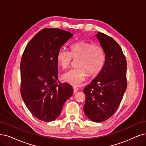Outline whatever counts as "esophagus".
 I'll use <instances>...</instances> for the list:
<instances>
[{
    "label": "esophagus",
    "instance_id": "34e87169",
    "mask_svg": "<svg viewBox=\"0 0 146 146\" xmlns=\"http://www.w3.org/2000/svg\"><path fill=\"white\" fill-rule=\"evenodd\" d=\"M73 90H74V93H76L78 90V88L76 87H73Z\"/></svg>",
    "mask_w": 146,
    "mask_h": 146
}]
</instances>
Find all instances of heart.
Masks as SVG:
<instances>
[{"instance_id":"1","label":"heart","mask_w":146,"mask_h":146,"mask_svg":"<svg viewBox=\"0 0 146 146\" xmlns=\"http://www.w3.org/2000/svg\"><path fill=\"white\" fill-rule=\"evenodd\" d=\"M70 52L60 48L57 51L56 60L63 68H68L74 59H78V68L70 70L62 75L65 82L78 86L88 77V72L92 75L100 73L106 62V54L101 46L95 45L92 42L80 40L69 46Z\"/></svg>"}]
</instances>
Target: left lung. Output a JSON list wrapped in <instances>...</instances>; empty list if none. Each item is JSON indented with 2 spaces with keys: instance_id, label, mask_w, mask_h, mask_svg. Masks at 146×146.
<instances>
[{
  "instance_id": "left-lung-1",
  "label": "left lung",
  "mask_w": 146,
  "mask_h": 146,
  "mask_svg": "<svg viewBox=\"0 0 146 146\" xmlns=\"http://www.w3.org/2000/svg\"><path fill=\"white\" fill-rule=\"evenodd\" d=\"M106 54L102 71L84 89V112L90 120L102 122L110 118L118 108L127 87L126 58L120 45L101 32L95 35Z\"/></svg>"
}]
</instances>
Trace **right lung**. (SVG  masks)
Segmentation results:
<instances>
[{
  "label": "right lung",
  "mask_w": 146,
  "mask_h": 146,
  "mask_svg": "<svg viewBox=\"0 0 146 146\" xmlns=\"http://www.w3.org/2000/svg\"><path fill=\"white\" fill-rule=\"evenodd\" d=\"M60 29L46 28L31 40L20 63L21 95L26 106L39 120L53 121L73 94L72 87L58 80L57 51L73 36Z\"/></svg>",
  "instance_id": "right-lung-1"
}]
</instances>
